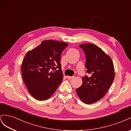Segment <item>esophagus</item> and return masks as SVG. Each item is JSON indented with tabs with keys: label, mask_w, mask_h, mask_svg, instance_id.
<instances>
[{
	"label": "esophagus",
	"mask_w": 131,
	"mask_h": 131,
	"mask_svg": "<svg viewBox=\"0 0 131 131\" xmlns=\"http://www.w3.org/2000/svg\"><path fill=\"white\" fill-rule=\"evenodd\" d=\"M66 78H68V79H71V78H73V76H66Z\"/></svg>",
	"instance_id": "34e87169"
}]
</instances>
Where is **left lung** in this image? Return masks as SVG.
<instances>
[{
  "label": "left lung",
  "mask_w": 131,
  "mask_h": 131,
  "mask_svg": "<svg viewBox=\"0 0 131 131\" xmlns=\"http://www.w3.org/2000/svg\"><path fill=\"white\" fill-rule=\"evenodd\" d=\"M85 55L86 72L90 76L82 77V84L76 89L81 101L90 104L105 95L114 80L113 61L101 48L92 44L80 45Z\"/></svg>",
  "instance_id": "1"
}]
</instances>
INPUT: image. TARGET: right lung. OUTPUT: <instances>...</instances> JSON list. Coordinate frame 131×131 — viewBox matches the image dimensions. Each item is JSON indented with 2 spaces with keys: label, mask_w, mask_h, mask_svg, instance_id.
Segmentation results:
<instances>
[{
  "label": "right lung",
  "mask_w": 131,
  "mask_h": 131,
  "mask_svg": "<svg viewBox=\"0 0 131 131\" xmlns=\"http://www.w3.org/2000/svg\"><path fill=\"white\" fill-rule=\"evenodd\" d=\"M68 44L45 40L28 51L21 65V72L28 92L38 100L49 99L60 84L63 74L61 54Z\"/></svg>",
  "instance_id": "right-lung-1"
}]
</instances>
